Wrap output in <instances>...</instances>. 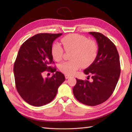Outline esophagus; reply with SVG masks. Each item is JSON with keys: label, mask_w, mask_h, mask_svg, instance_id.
Wrapping results in <instances>:
<instances>
[{"label": "esophagus", "mask_w": 132, "mask_h": 132, "mask_svg": "<svg viewBox=\"0 0 132 132\" xmlns=\"http://www.w3.org/2000/svg\"><path fill=\"white\" fill-rule=\"evenodd\" d=\"M70 77H71V76H70L69 75H65V78L66 79H68Z\"/></svg>", "instance_id": "34e87169"}]
</instances>
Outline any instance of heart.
Listing matches in <instances>:
<instances>
[{
  "mask_svg": "<svg viewBox=\"0 0 132 132\" xmlns=\"http://www.w3.org/2000/svg\"><path fill=\"white\" fill-rule=\"evenodd\" d=\"M66 52H71V61L62 62L59 64V70L66 75L74 74L81 67L87 68L96 58L98 46L96 42L88 40L86 37L78 34L69 35L61 39ZM64 50L61 45L56 43L53 45L52 54L54 60L61 61L63 58Z\"/></svg>",
  "mask_w": 132,
  "mask_h": 132,
  "instance_id": "heart-1",
  "label": "heart"
}]
</instances>
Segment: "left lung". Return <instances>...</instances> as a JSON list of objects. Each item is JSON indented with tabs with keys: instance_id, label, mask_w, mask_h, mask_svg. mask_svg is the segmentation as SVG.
Returning a JSON list of instances; mask_svg holds the SVG:
<instances>
[{
	"instance_id": "left-lung-1",
	"label": "left lung",
	"mask_w": 132,
	"mask_h": 132,
	"mask_svg": "<svg viewBox=\"0 0 132 132\" xmlns=\"http://www.w3.org/2000/svg\"><path fill=\"white\" fill-rule=\"evenodd\" d=\"M89 34L96 39L98 46L95 61L84 70L85 74L92 75V81L76 78L77 84L72 91L79 102L95 106L105 102L113 94L121 70L119 53L112 42L99 32H91Z\"/></svg>"
}]
</instances>
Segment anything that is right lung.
Wrapping results in <instances>:
<instances>
[{
  "instance_id": "1",
  "label": "right lung",
  "mask_w": 132,
  "mask_h": 132,
  "mask_svg": "<svg viewBox=\"0 0 132 132\" xmlns=\"http://www.w3.org/2000/svg\"><path fill=\"white\" fill-rule=\"evenodd\" d=\"M62 35L39 33L28 39L19 50L13 66L16 87L20 96L30 105L40 106L51 102L65 80L62 72L49 66L54 63L53 43ZM46 70L53 72V76L44 79L42 74Z\"/></svg>"
}]
</instances>
